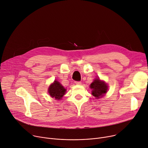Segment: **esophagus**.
I'll use <instances>...</instances> for the list:
<instances>
[{"instance_id": "esophagus-1", "label": "esophagus", "mask_w": 148, "mask_h": 148, "mask_svg": "<svg viewBox=\"0 0 148 148\" xmlns=\"http://www.w3.org/2000/svg\"><path fill=\"white\" fill-rule=\"evenodd\" d=\"M75 84L77 85H81V82L80 81H75Z\"/></svg>"}]
</instances>
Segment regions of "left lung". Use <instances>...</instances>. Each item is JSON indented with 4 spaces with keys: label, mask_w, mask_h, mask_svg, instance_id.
<instances>
[{
    "label": "left lung",
    "mask_w": 148,
    "mask_h": 148,
    "mask_svg": "<svg viewBox=\"0 0 148 148\" xmlns=\"http://www.w3.org/2000/svg\"><path fill=\"white\" fill-rule=\"evenodd\" d=\"M90 88L92 89V94L97 98L103 97L107 92L108 86L104 82L101 81L99 79H96L90 84Z\"/></svg>",
    "instance_id": "1"
}]
</instances>
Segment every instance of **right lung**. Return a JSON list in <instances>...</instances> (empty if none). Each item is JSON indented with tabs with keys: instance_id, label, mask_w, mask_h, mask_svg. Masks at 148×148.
<instances>
[{
	"instance_id": "obj_1",
	"label": "right lung",
	"mask_w": 148,
	"mask_h": 148,
	"mask_svg": "<svg viewBox=\"0 0 148 148\" xmlns=\"http://www.w3.org/2000/svg\"><path fill=\"white\" fill-rule=\"evenodd\" d=\"M66 89L57 81H54L49 88V93L50 95L56 99H60L65 94Z\"/></svg>"
}]
</instances>
